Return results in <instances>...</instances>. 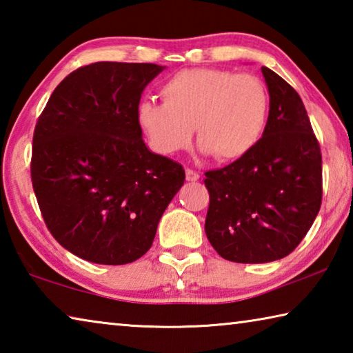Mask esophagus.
<instances>
[{
  "label": "esophagus",
  "mask_w": 353,
  "mask_h": 353,
  "mask_svg": "<svg viewBox=\"0 0 353 353\" xmlns=\"http://www.w3.org/2000/svg\"><path fill=\"white\" fill-rule=\"evenodd\" d=\"M185 177H187L188 182H198L199 181V174L193 170L187 168V171H185Z\"/></svg>",
  "instance_id": "34e87169"
}]
</instances>
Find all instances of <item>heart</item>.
<instances>
[{
	"mask_svg": "<svg viewBox=\"0 0 353 353\" xmlns=\"http://www.w3.org/2000/svg\"><path fill=\"white\" fill-rule=\"evenodd\" d=\"M163 104L141 101L137 118L155 151L171 155L188 148L193 129L202 152L221 162L246 157L259 145L270 117V92L255 74L193 68L160 87Z\"/></svg>",
	"mask_w": 353,
	"mask_h": 353,
	"instance_id": "b5f03b06",
	"label": "heart"
}]
</instances>
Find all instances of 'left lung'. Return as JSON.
<instances>
[{"mask_svg": "<svg viewBox=\"0 0 353 353\" xmlns=\"http://www.w3.org/2000/svg\"><path fill=\"white\" fill-rule=\"evenodd\" d=\"M270 117L246 157L205 172V234L223 259L268 263L291 254L318 216L322 155L305 105L288 82L261 67Z\"/></svg>", "mask_w": 353, "mask_h": 353, "instance_id": "left-lung-1", "label": "left lung"}]
</instances>
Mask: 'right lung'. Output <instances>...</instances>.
Masks as SVG:
<instances>
[{
  "label": "right lung",
  "instance_id": "1",
  "mask_svg": "<svg viewBox=\"0 0 353 353\" xmlns=\"http://www.w3.org/2000/svg\"><path fill=\"white\" fill-rule=\"evenodd\" d=\"M163 70L123 62L77 68L35 124V198L52 236L79 259L98 265L140 259L183 185V166L149 151L137 118L143 90Z\"/></svg>",
  "mask_w": 353,
  "mask_h": 353
}]
</instances>
